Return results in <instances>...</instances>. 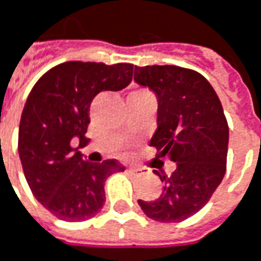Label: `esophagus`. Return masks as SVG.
I'll return each mask as SVG.
<instances>
[{"label": "esophagus", "instance_id": "esophagus-1", "mask_svg": "<svg viewBox=\"0 0 261 261\" xmlns=\"http://www.w3.org/2000/svg\"><path fill=\"white\" fill-rule=\"evenodd\" d=\"M127 171L131 172V174H137V172H140L142 169H139V168H127Z\"/></svg>", "mask_w": 261, "mask_h": 261}]
</instances>
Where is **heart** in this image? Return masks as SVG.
Instances as JSON below:
<instances>
[{
    "mask_svg": "<svg viewBox=\"0 0 261 261\" xmlns=\"http://www.w3.org/2000/svg\"><path fill=\"white\" fill-rule=\"evenodd\" d=\"M140 99V97H153V95L149 90H144V89H139V90H134L133 93H130L128 99Z\"/></svg>",
    "mask_w": 261,
    "mask_h": 261,
    "instance_id": "b5f03b06",
    "label": "heart"
}]
</instances>
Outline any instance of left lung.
<instances>
[{
  "label": "left lung",
  "instance_id": "1",
  "mask_svg": "<svg viewBox=\"0 0 261 261\" xmlns=\"http://www.w3.org/2000/svg\"><path fill=\"white\" fill-rule=\"evenodd\" d=\"M134 80L158 96V128L150 146L156 156L175 162L171 175H161L162 194L139 200L147 218L182 222L203 209L226 172L229 128L221 100L197 71L176 65L134 68Z\"/></svg>",
  "mask_w": 261,
  "mask_h": 261
}]
</instances>
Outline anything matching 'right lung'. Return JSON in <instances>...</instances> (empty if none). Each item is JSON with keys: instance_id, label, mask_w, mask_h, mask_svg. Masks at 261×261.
I'll list each match as a JSON object with an SVG mask.
<instances>
[{"instance_id": "add662e5", "label": "right lung", "mask_w": 261, "mask_h": 261, "mask_svg": "<svg viewBox=\"0 0 261 261\" xmlns=\"http://www.w3.org/2000/svg\"><path fill=\"white\" fill-rule=\"evenodd\" d=\"M133 64L67 61L33 86L18 127V154L33 196L58 219L93 218L105 203V181L125 168L115 159L86 161L79 152L89 139V108L100 92L130 85ZM79 139V147L72 140Z\"/></svg>"}]
</instances>
